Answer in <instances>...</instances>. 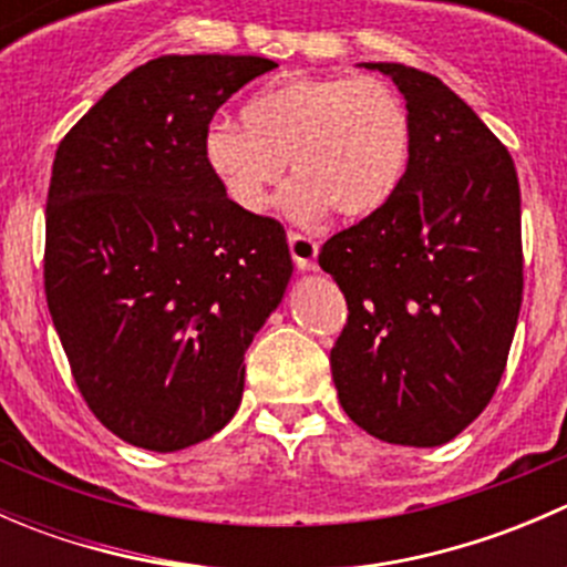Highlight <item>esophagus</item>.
I'll list each match as a JSON object with an SVG mask.
<instances>
[{"label":"esophagus","instance_id":"1","mask_svg":"<svg viewBox=\"0 0 567 567\" xmlns=\"http://www.w3.org/2000/svg\"><path fill=\"white\" fill-rule=\"evenodd\" d=\"M288 247H290V255H293V262L299 268H312L318 260V241L316 238L305 236V233H296L290 230L288 233Z\"/></svg>","mask_w":567,"mask_h":567}]
</instances>
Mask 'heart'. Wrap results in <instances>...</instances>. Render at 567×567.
Here are the masks:
<instances>
[{"mask_svg": "<svg viewBox=\"0 0 567 567\" xmlns=\"http://www.w3.org/2000/svg\"><path fill=\"white\" fill-rule=\"evenodd\" d=\"M205 164L233 205L257 214L285 167L296 181L282 205L293 219L334 208L362 219L384 208L409 167L411 123L403 101L370 76H290L251 95L244 125L214 120Z\"/></svg>", "mask_w": 567, "mask_h": 567, "instance_id": "1", "label": "heart"}]
</instances>
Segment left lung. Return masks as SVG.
<instances>
[{
  "label": "left lung",
  "mask_w": 567,
  "mask_h": 567,
  "mask_svg": "<svg viewBox=\"0 0 567 567\" xmlns=\"http://www.w3.org/2000/svg\"><path fill=\"white\" fill-rule=\"evenodd\" d=\"M403 93L409 167L390 203L337 233L318 262L348 301L331 348L346 414L370 436L436 447L483 414L524 293L516 164L436 76L364 62Z\"/></svg>",
  "instance_id": "8db88e82"
}]
</instances>
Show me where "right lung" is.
Instances as JSON below:
<instances>
[{
  "instance_id": "obj_1",
  "label": "right lung",
  "mask_w": 567,
  "mask_h": 567,
  "mask_svg": "<svg viewBox=\"0 0 567 567\" xmlns=\"http://www.w3.org/2000/svg\"><path fill=\"white\" fill-rule=\"evenodd\" d=\"M271 68L158 56L56 147L45 301L84 403L134 447L175 453L233 420L244 351L293 274L285 227L233 205L203 153L216 109Z\"/></svg>"
}]
</instances>
